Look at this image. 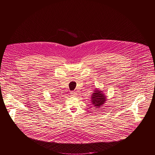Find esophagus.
I'll list each match as a JSON object with an SVG mask.
<instances>
[{"label":"esophagus","mask_w":155,"mask_h":155,"mask_svg":"<svg viewBox=\"0 0 155 155\" xmlns=\"http://www.w3.org/2000/svg\"><path fill=\"white\" fill-rule=\"evenodd\" d=\"M71 94V95H73V96L76 95V92H75V91H72Z\"/></svg>","instance_id":"obj_1"}]
</instances>
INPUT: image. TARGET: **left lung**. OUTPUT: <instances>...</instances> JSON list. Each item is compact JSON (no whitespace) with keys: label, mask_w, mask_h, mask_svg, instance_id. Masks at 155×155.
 <instances>
[{"label":"left lung","mask_w":155,"mask_h":155,"mask_svg":"<svg viewBox=\"0 0 155 155\" xmlns=\"http://www.w3.org/2000/svg\"><path fill=\"white\" fill-rule=\"evenodd\" d=\"M107 101V97L103 93V91H100L97 89H95L91 96V101L92 104L95 108H100L103 106L105 101Z\"/></svg>","instance_id":"obj_1"}]
</instances>
